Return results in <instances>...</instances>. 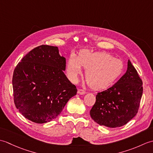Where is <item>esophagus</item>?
<instances>
[{
    "label": "esophagus",
    "mask_w": 153,
    "mask_h": 153,
    "mask_svg": "<svg viewBox=\"0 0 153 153\" xmlns=\"http://www.w3.org/2000/svg\"><path fill=\"white\" fill-rule=\"evenodd\" d=\"M77 93H78L79 95H84V94H85V91L82 89H79L77 91Z\"/></svg>",
    "instance_id": "obj_1"
}]
</instances>
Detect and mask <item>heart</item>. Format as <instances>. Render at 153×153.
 I'll use <instances>...</instances> for the list:
<instances>
[{"label": "heart", "instance_id": "1", "mask_svg": "<svg viewBox=\"0 0 153 153\" xmlns=\"http://www.w3.org/2000/svg\"><path fill=\"white\" fill-rule=\"evenodd\" d=\"M82 68L86 69L85 79L94 90H105L112 86L123 71L122 61L114 58L105 52L91 53L83 50L78 56L71 54L66 63V73L68 78L77 83Z\"/></svg>", "mask_w": 153, "mask_h": 153}]
</instances>
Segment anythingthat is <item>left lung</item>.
Returning <instances> with one entry per match:
<instances>
[{"instance_id":"8db88e82","label":"left lung","mask_w":153,"mask_h":153,"mask_svg":"<svg viewBox=\"0 0 153 153\" xmlns=\"http://www.w3.org/2000/svg\"><path fill=\"white\" fill-rule=\"evenodd\" d=\"M143 83L128 60L124 75L114 85L97 93L90 110L91 118L100 126L114 128L126 124L137 114L143 94Z\"/></svg>"}]
</instances>
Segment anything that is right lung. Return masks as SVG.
Returning <instances> with one entry per match:
<instances>
[{
    "label": "right lung",
    "mask_w": 153,
    "mask_h": 153,
    "mask_svg": "<svg viewBox=\"0 0 153 153\" xmlns=\"http://www.w3.org/2000/svg\"><path fill=\"white\" fill-rule=\"evenodd\" d=\"M65 70L66 58L58 47L48 45L33 48L18 64L12 78L14 100L25 118L37 123L52 121L76 95Z\"/></svg>",
    "instance_id": "obj_1"
}]
</instances>
